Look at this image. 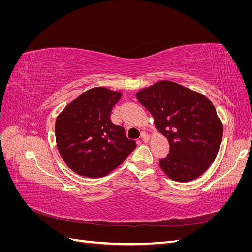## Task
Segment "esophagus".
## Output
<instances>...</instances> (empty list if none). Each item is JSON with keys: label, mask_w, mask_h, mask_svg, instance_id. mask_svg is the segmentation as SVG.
I'll return each instance as SVG.
<instances>
[{"label": "esophagus", "mask_w": 252, "mask_h": 252, "mask_svg": "<svg viewBox=\"0 0 252 252\" xmlns=\"http://www.w3.org/2000/svg\"><path fill=\"white\" fill-rule=\"evenodd\" d=\"M142 140L144 142H148L150 140V135L148 133H146V132H143L142 133Z\"/></svg>", "instance_id": "obj_1"}]
</instances>
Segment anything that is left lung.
Segmentation results:
<instances>
[{
    "mask_svg": "<svg viewBox=\"0 0 252 252\" xmlns=\"http://www.w3.org/2000/svg\"><path fill=\"white\" fill-rule=\"evenodd\" d=\"M136 97L169 142V155L159 159L167 177L181 183L199 178L216 159L223 138V124L213 104L171 81L141 89Z\"/></svg>",
    "mask_w": 252,
    "mask_h": 252,
    "instance_id": "obj_1",
    "label": "left lung"
}]
</instances>
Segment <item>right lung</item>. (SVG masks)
<instances>
[{
	"label": "right lung",
	"mask_w": 252,
	"mask_h": 252,
	"mask_svg": "<svg viewBox=\"0 0 252 252\" xmlns=\"http://www.w3.org/2000/svg\"><path fill=\"white\" fill-rule=\"evenodd\" d=\"M120 91L94 87L68 104L56 121V140L61 157L83 177L101 178L123 163L135 149L123 126L110 120Z\"/></svg>",
	"instance_id": "obj_1"
}]
</instances>
